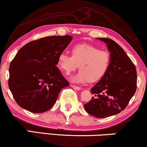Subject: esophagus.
Here are the masks:
<instances>
[{
  "label": "esophagus",
  "instance_id": "obj_1",
  "mask_svg": "<svg viewBox=\"0 0 147 147\" xmlns=\"http://www.w3.org/2000/svg\"><path fill=\"white\" fill-rule=\"evenodd\" d=\"M71 88H73L74 89H75V90H81V88H80V87H78V86H75V85H73V84H71Z\"/></svg>",
  "mask_w": 147,
  "mask_h": 147
}]
</instances>
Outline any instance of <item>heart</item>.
Wrapping results in <instances>:
<instances>
[{
  "mask_svg": "<svg viewBox=\"0 0 147 147\" xmlns=\"http://www.w3.org/2000/svg\"><path fill=\"white\" fill-rule=\"evenodd\" d=\"M110 61L109 52L86 43L74 46L72 55L63 52L58 57V65L66 74L76 70L79 65L80 71L71 77L72 82L79 84L101 79L108 71Z\"/></svg>",
  "mask_w": 147,
  "mask_h": 147,
  "instance_id": "b5f03b06",
  "label": "heart"
}]
</instances>
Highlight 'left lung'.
<instances>
[{"label":"left lung","instance_id":"8db88e82","mask_svg":"<svg viewBox=\"0 0 147 147\" xmlns=\"http://www.w3.org/2000/svg\"><path fill=\"white\" fill-rule=\"evenodd\" d=\"M104 42L111 56L108 71L92 88L94 95L84 108L97 118H106L125 109L136 90L137 74L134 64L124 49L113 40L97 38Z\"/></svg>","mask_w":147,"mask_h":147}]
</instances>
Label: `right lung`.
<instances>
[{"mask_svg":"<svg viewBox=\"0 0 147 147\" xmlns=\"http://www.w3.org/2000/svg\"><path fill=\"white\" fill-rule=\"evenodd\" d=\"M71 36H51L29 42L9 66V87L21 108L42 113L53 107L60 91L69 86L56 65Z\"/></svg>","mask_w":147,"mask_h":147,"instance_id":"add662e5","label":"right lung"}]
</instances>
